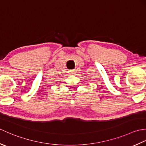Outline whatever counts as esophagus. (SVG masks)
I'll use <instances>...</instances> for the list:
<instances>
[{"mask_svg":"<svg viewBox=\"0 0 146 146\" xmlns=\"http://www.w3.org/2000/svg\"><path fill=\"white\" fill-rule=\"evenodd\" d=\"M69 73L70 74H72V75H75V74H76V70H71L69 71Z\"/></svg>","mask_w":146,"mask_h":146,"instance_id":"obj_1","label":"esophagus"}]
</instances>
